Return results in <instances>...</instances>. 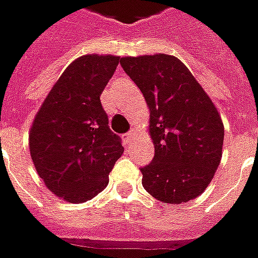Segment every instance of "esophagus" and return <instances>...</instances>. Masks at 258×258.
I'll use <instances>...</instances> for the list:
<instances>
[{"label":"esophagus","mask_w":258,"mask_h":258,"mask_svg":"<svg viewBox=\"0 0 258 258\" xmlns=\"http://www.w3.org/2000/svg\"><path fill=\"white\" fill-rule=\"evenodd\" d=\"M133 138H134V130H131V131H128L127 134L124 135V141H125V144H130V142L133 141Z\"/></svg>","instance_id":"1"}]
</instances>
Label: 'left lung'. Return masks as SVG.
<instances>
[{
  "label": "left lung",
  "mask_w": 258,
  "mask_h": 258,
  "mask_svg": "<svg viewBox=\"0 0 258 258\" xmlns=\"http://www.w3.org/2000/svg\"><path fill=\"white\" fill-rule=\"evenodd\" d=\"M120 64L151 114L155 156L141 167L144 188L170 204L201 196L222 158L225 131L215 104L174 55L123 57Z\"/></svg>",
  "instance_id": "1"
}]
</instances>
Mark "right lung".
Instances as JSON below:
<instances>
[{
	"mask_svg": "<svg viewBox=\"0 0 258 258\" xmlns=\"http://www.w3.org/2000/svg\"><path fill=\"white\" fill-rule=\"evenodd\" d=\"M117 55L88 54L73 61L44 99L29 133L36 172L50 191L85 203L103 191L124 148L109 127L100 95Z\"/></svg>",
	"mask_w": 258,
	"mask_h": 258,
	"instance_id": "right-lung-1",
	"label": "right lung"
}]
</instances>
